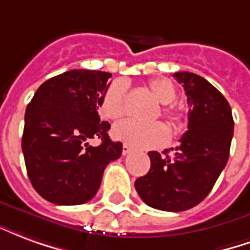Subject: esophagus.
Returning a JSON list of instances; mask_svg holds the SVG:
<instances>
[{"label":"esophagus","mask_w":250,"mask_h":250,"mask_svg":"<svg viewBox=\"0 0 250 250\" xmlns=\"http://www.w3.org/2000/svg\"><path fill=\"white\" fill-rule=\"evenodd\" d=\"M130 152H132V147L129 146V145H126V144H124V145H123V154H124V156H126V154H129Z\"/></svg>","instance_id":"obj_1"}]
</instances>
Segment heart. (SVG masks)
<instances>
[{
	"label": "heart",
	"mask_w": 250,
	"mask_h": 250,
	"mask_svg": "<svg viewBox=\"0 0 250 250\" xmlns=\"http://www.w3.org/2000/svg\"><path fill=\"white\" fill-rule=\"evenodd\" d=\"M149 87L160 103L167 106L163 109L164 116L173 124L180 121V113L167 106L177 97L176 87L167 78H154L149 83ZM126 85L123 81H116L109 85L100 101V113L107 120H118L125 114ZM113 137L126 145L137 149H152L163 146L169 140V129L163 123L143 124L134 120H125L114 125Z\"/></svg>",
	"instance_id": "obj_1"
}]
</instances>
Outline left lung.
<instances>
[{
	"label": "left lung",
	"mask_w": 250,
	"mask_h": 250,
	"mask_svg": "<svg viewBox=\"0 0 250 250\" xmlns=\"http://www.w3.org/2000/svg\"><path fill=\"white\" fill-rule=\"evenodd\" d=\"M188 97V130L165 156L149 152L150 169L136 180V190L149 207L183 212L207 197L229 158L234 123L227 98L194 73L173 74ZM173 150V149H172Z\"/></svg>",
	"instance_id": "1"
}]
</instances>
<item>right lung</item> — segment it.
Wrapping results in <instances>:
<instances>
[{"mask_svg":"<svg viewBox=\"0 0 250 250\" xmlns=\"http://www.w3.org/2000/svg\"><path fill=\"white\" fill-rule=\"evenodd\" d=\"M110 73L74 69L38 87L25 112L22 152L36 192L56 205L92 200L109 163L123 153L113 143L97 109L109 87ZM100 138L98 147L87 141Z\"/></svg>","mask_w":250,"mask_h":250,"instance_id":"add662e5","label":"right lung"}]
</instances>
